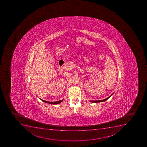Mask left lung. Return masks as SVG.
Wrapping results in <instances>:
<instances>
[{
    "label": "left lung",
    "instance_id": "left-lung-1",
    "mask_svg": "<svg viewBox=\"0 0 147 147\" xmlns=\"http://www.w3.org/2000/svg\"><path fill=\"white\" fill-rule=\"evenodd\" d=\"M113 94L111 95V96H109V97L107 98H106V99H104V100H90V102H93V103H97V102H103L104 101H105V100H107L109 98L111 97V96L113 95Z\"/></svg>",
    "mask_w": 147,
    "mask_h": 147
}]
</instances>
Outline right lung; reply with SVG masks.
I'll return each mask as SVG.
<instances>
[{
	"instance_id": "add662e5",
	"label": "right lung",
	"mask_w": 147,
	"mask_h": 147,
	"mask_svg": "<svg viewBox=\"0 0 147 147\" xmlns=\"http://www.w3.org/2000/svg\"><path fill=\"white\" fill-rule=\"evenodd\" d=\"M43 102H45V103H50V104H59V103H60L61 102H63V100H59V101H57V102H47V101H45V100H42L41 99Z\"/></svg>"
}]
</instances>
